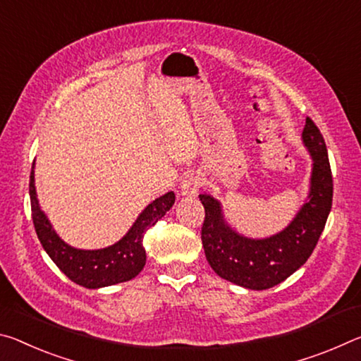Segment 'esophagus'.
<instances>
[{
    "label": "esophagus",
    "mask_w": 361,
    "mask_h": 361,
    "mask_svg": "<svg viewBox=\"0 0 361 361\" xmlns=\"http://www.w3.org/2000/svg\"><path fill=\"white\" fill-rule=\"evenodd\" d=\"M202 187H203L202 177L192 173V174H187L184 179H182L179 192H180V195H184V197H193V195H197V192Z\"/></svg>",
    "instance_id": "34e87169"
}]
</instances>
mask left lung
Returning <instances> with one entry per match:
<instances>
[{
	"label": "left lung",
	"mask_w": 361,
	"mask_h": 361,
	"mask_svg": "<svg viewBox=\"0 0 361 361\" xmlns=\"http://www.w3.org/2000/svg\"><path fill=\"white\" fill-rule=\"evenodd\" d=\"M302 140L314 159L309 198L280 233L262 240L246 238L224 221L217 200L206 193L200 195L204 206L202 227L204 256L221 279L247 289H269L302 267L315 250L333 204V174L326 144L309 116Z\"/></svg>",
	"instance_id": "left-lung-1"
}]
</instances>
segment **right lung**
<instances>
[{"instance_id":"add662e5","label":"right lung","mask_w":361,"mask_h":361,"mask_svg":"<svg viewBox=\"0 0 361 361\" xmlns=\"http://www.w3.org/2000/svg\"><path fill=\"white\" fill-rule=\"evenodd\" d=\"M176 202L174 192L164 193L140 212L129 232L104 250H76L59 236L39 208L35 190V173H30V203L33 226L44 251L59 269L76 285L97 289L133 280L145 265L144 235L166 214Z\"/></svg>"}]
</instances>
